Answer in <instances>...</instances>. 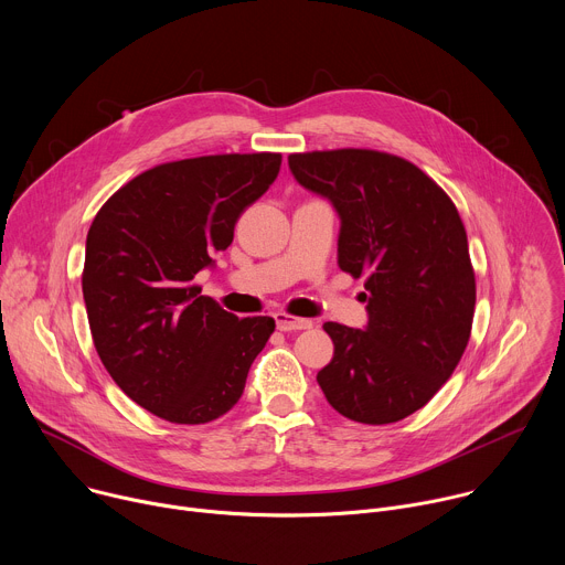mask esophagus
<instances>
[{
    "label": "esophagus",
    "instance_id": "obj_1",
    "mask_svg": "<svg viewBox=\"0 0 565 565\" xmlns=\"http://www.w3.org/2000/svg\"><path fill=\"white\" fill-rule=\"evenodd\" d=\"M275 321H277V329L284 331V333H288V331H306V329L312 327L310 319L292 317V315H286V312H277Z\"/></svg>",
    "mask_w": 565,
    "mask_h": 565
}]
</instances>
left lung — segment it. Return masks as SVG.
Returning a JSON list of instances; mask_svg holds the SVG:
<instances>
[{"label":"left lung","instance_id":"left-lung-1","mask_svg":"<svg viewBox=\"0 0 565 565\" xmlns=\"http://www.w3.org/2000/svg\"><path fill=\"white\" fill-rule=\"evenodd\" d=\"M295 181L340 216L338 266L364 275L369 321H327L333 360L317 373L329 405L364 425L412 416L469 342L476 284L449 196L409 160L371 149L290 153Z\"/></svg>","mask_w":565,"mask_h":565}]
</instances>
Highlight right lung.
Here are the masks:
<instances>
[{"instance_id": "add662e5", "label": "right lung", "mask_w": 565, "mask_h": 565, "mask_svg": "<svg viewBox=\"0 0 565 565\" xmlns=\"http://www.w3.org/2000/svg\"><path fill=\"white\" fill-rule=\"evenodd\" d=\"M281 153H223L142 172L96 214L83 295L96 351L149 414L203 425L227 414L275 331L273 317L223 310L192 286L234 225L275 183Z\"/></svg>"}]
</instances>
